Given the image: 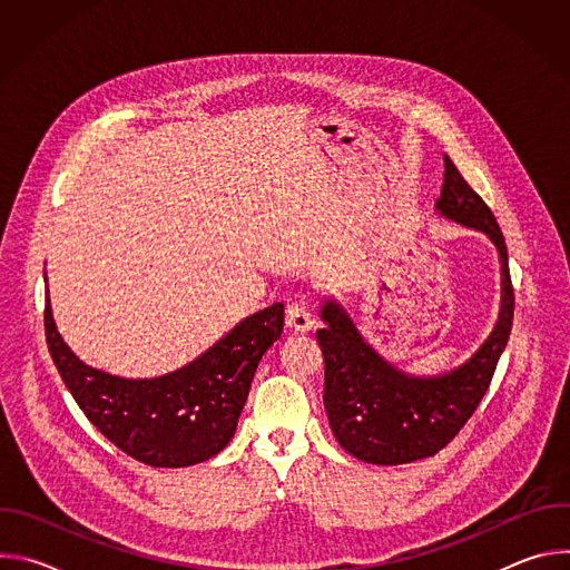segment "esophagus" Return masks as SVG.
<instances>
[{
  "label": "esophagus",
  "instance_id": "obj_1",
  "mask_svg": "<svg viewBox=\"0 0 570 570\" xmlns=\"http://www.w3.org/2000/svg\"><path fill=\"white\" fill-rule=\"evenodd\" d=\"M315 324V317H313V311L308 308L306 302H291L288 308H286V327L291 332H297V334H304L308 330H313Z\"/></svg>",
  "mask_w": 570,
  "mask_h": 570
}]
</instances>
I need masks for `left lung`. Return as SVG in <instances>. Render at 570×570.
Here are the masks:
<instances>
[{
  "label": "left lung",
  "instance_id": "left-lung-1",
  "mask_svg": "<svg viewBox=\"0 0 570 570\" xmlns=\"http://www.w3.org/2000/svg\"><path fill=\"white\" fill-rule=\"evenodd\" d=\"M435 212L492 240L501 264V308L492 334L458 367L420 376L383 358L358 332L350 313L324 297V327L315 338L324 356V411L338 444L370 464H405L444 449L478 409L508 345L514 317L503 232L482 198L466 185L449 155Z\"/></svg>",
  "mask_w": 570,
  "mask_h": 570
}]
</instances>
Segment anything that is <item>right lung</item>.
<instances>
[{
    "instance_id": "obj_1",
    "label": "right lung",
    "mask_w": 570,
    "mask_h": 570,
    "mask_svg": "<svg viewBox=\"0 0 570 570\" xmlns=\"http://www.w3.org/2000/svg\"><path fill=\"white\" fill-rule=\"evenodd\" d=\"M45 332L51 358L86 417L126 455L178 469L209 460L234 438L257 365L284 332V304L243 317L198 358L153 379H124L80 361L56 327L49 286Z\"/></svg>"
}]
</instances>
